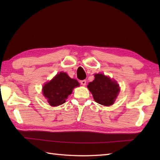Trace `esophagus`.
Masks as SVG:
<instances>
[{"instance_id": "obj_1", "label": "esophagus", "mask_w": 160, "mask_h": 160, "mask_svg": "<svg viewBox=\"0 0 160 160\" xmlns=\"http://www.w3.org/2000/svg\"><path fill=\"white\" fill-rule=\"evenodd\" d=\"M80 84H82V85H83V86H84V85H86V84H87V81L85 80H80Z\"/></svg>"}]
</instances>
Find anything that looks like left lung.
<instances>
[{
	"instance_id": "obj_1",
	"label": "left lung",
	"mask_w": 160,
	"mask_h": 160,
	"mask_svg": "<svg viewBox=\"0 0 160 160\" xmlns=\"http://www.w3.org/2000/svg\"><path fill=\"white\" fill-rule=\"evenodd\" d=\"M95 79L88 84V89L92 93L94 100L104 106H111L118 97L120 87L110 77L102 73L94 75Z\"/></svg>"
}]
</instances>
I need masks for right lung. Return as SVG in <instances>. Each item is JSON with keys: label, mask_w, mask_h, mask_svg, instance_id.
Masks as SVG:
<instances>
[{"label": "right lung", "mask_w": 160, "mask_h": 160, "mask_svg": "<svg viewBox=\"0 0 160 160\" xmlns=\"http://www.w3.org/2000/svg\"><path fill=\"white\" fill-rule=\"evenodd\" d=\"M79 86L76 80L71 78L66 73L60 72L43 86L42 93L51 106L57 107L65 102L74 88Z\"/></svg>", "instance_id": "right-lung-1"}]
</instances>
